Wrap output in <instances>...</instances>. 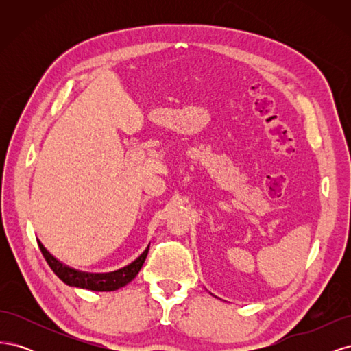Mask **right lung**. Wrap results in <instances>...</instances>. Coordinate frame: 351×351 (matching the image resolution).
Returning <instances> with one entry per match:
<instances>
[{
    "label": "right lung",
    "instance_id": "right-lung-1",
    "mask_svg": "<svg viewBox=\"0 0 351 351\" xmlns=\"http://www.w3.org/2000/svg\"><path fill=\"white\" fill-rule=\"evenodd\" d=\"M38 244L42 254H44L45 261L49 265V268L54 271V274L62 282H66L67 285H71V287H79V289H86L93 291H114V290L121 289V287H124L125 284H129L136 275L139 274L141 268L143 267V262L147 256V250H149V246H147L139 258L121 269H117L114 272H105V274H93V272L77 271L67 267V265H64L57 258L52 256L39 240H38Z\"/></svg>",
    "mask_w": 351,
    "mask_h": 351
}]
</instances>
